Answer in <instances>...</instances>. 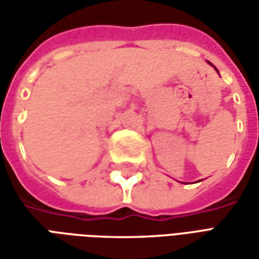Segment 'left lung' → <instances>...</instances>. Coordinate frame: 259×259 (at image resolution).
Instances as JSON below:
<instances>
[{
  "label": "left lung",
  "mask_w": 259,
  "mask_h": 259,
  "mask_svg": "<svg viewBox=\"0 0 259 259\" xmlns=\"http://www.w3.org/2000/svg\"><path fill=\"white\" fill-rule=\"evenodd\" d=\"M215 70H218V69H217V68H215Z\"/></svg>",
  "instance_id": "8db88e82"
}]
</instances>
